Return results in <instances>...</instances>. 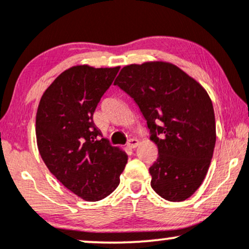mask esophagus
<instances>
[{"instance_id": "34e87169", "label": "esophagus", "mask_w": 249, "mask_h": 249, "mask_svg": "<svg viewBox=\"0 0 249 249\" xmlns=\"http://www.w3.org/2000/svg\"><path fill=\"white\" fill-rule=\"evenodd\" d=\"M137 145H138V141H137V139H134V138L128 139V142H126V146L128 148H136Z\"/></svg>"}]
</instances>
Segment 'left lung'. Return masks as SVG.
I'll use <instances>...</instances> for the list:
<instances>
[{
    "label": "left lung",
    "instance_id": "left-lung-1",
    "mask_svg": "<svg viewBox=\"0 0 249 249\" xmlns=\"http://www.w3.org/2000/svg\"><path fill=\"white\" fill-rule=\"evenodd\" d=\"M115 85L141 108L158 147L151 187L168 201L190 198L204 181L215 146V117L206 90L166 62L126 65Z\"/></svg>",
    "mask_w": 249,
    "mask_h": 249
}]
</instances>
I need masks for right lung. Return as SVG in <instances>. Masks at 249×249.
<instances>
[{
    "instance_id": "1",
    "label": "right lung",
    "mask_w": 249,
    "mask_h": 249,
    "mask_svg": "<svg viewBox=\"0 0 249 249\" xmlns=\"http://www.w3.org/2000/svg\"><path fill=\"white\" fill-rule=\"evenodd\" d=\"M119 71L78 65L65 70L43 93L36 139L43 161L59 182L87 201L119 185L126 153L111 146L93 123L97 105Z\"/></svg>"
}]
</instances>
